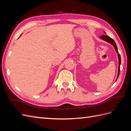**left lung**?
Wrapping results in <instances>:
<instances>
[{"instance_id": "obj_1", "label": "left lung", "mask_w": 131, "mask_h": 131, "mask_svg": "<svg viewBox=\"0 0 131 131\" xmlns=\"http://www.w3.org/2000/svg\"><path fill=\"white\" fill-rule=\"evenodd\" d=\"M105 33V32H104ZM101 39H103V40H104V41H106L108 42L111 43L115 48V50L116 52H117V54H118V74H117V79H116V80L117 79L118 77V75H119V74H120V64H121V56L119 54V53H118V50H117V47L116 46V43L114 41V40H113V39H112L111 38H110L109 37L107 36V35H102V36L100 37Z\"/></svg>"}]
</instances>
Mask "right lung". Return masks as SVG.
Here are the masks:
<instances>
[{
  "label": "right lung",
  "mask_w": 131,
  "mask_h": 131,
  "mask_svg": "<svg viewBox=\"0 0 131 131\" xmlns=\"http://www.w3.org/2000/svg\"><path fill=\"white\" fill-rule=\"evenodd\" d=\"M21 35H20V36H21Z\"/></svg>",
  "instance_id": "right-lung-1"
}]
</instances>
